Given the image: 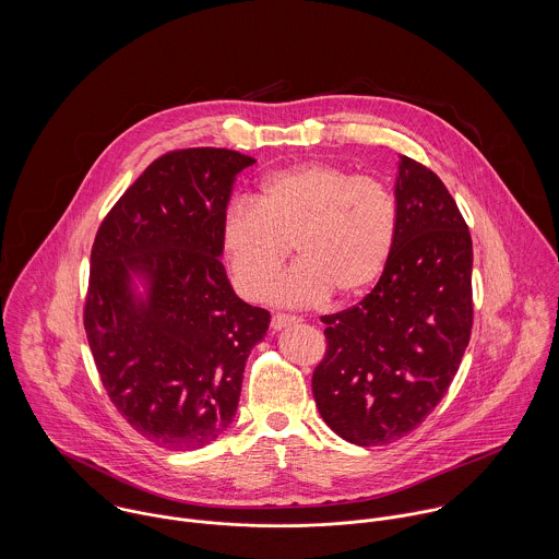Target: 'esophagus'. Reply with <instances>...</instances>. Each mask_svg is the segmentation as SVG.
Listing matches in <instances>:
<instances>
[{
  "label": "esophagus",
  "mask_w": 559,
  "mask_h": 559,
  "mask_svg": "<svg viewBox=\"0 0 559 559\" xmlns=\"http://www.w3.org/2000/svg\"><path fill=\"white\" fill-rule=\"evenodd\" d=\"M301 319H297V317H290V314H275L273 319H271V326L275 329V331H280V329H284V326H290V324H297Z\"/></svg>",
  "instance_id": "obj_1"
}]
</instances>
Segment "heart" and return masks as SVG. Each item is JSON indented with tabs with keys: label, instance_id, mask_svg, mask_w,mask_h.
Segmentation results:
<instances>
[{
	"label": "heart",
	"instance_id": "1",
	"mask_svg": "<svg viewBox=\"0 0 559 559\" xmlns=\"http://www.w3.org/2000/svg\"><path fill=\"white\" fill-rule=\"evenodd\" d=\"M396 204L370 176L333 163H304L269 174L255 202L230 204L222 245L240 293L264 299L293 253L297 266L277 284L288 306L324 301L331 293L355 299L390 264L396 242Z\"/></svg>",
	"mask_w": 559,
	"mask_h": 559
}]
</instances>
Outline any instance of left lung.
Wrapping results in <instances>:
<instances>
[{"mask_svg": "<svg viewBox=\"0 0 559 559\" xmlns=\"http://www.w3.org/2000/svg\"><path fill=\"white\" fill-rule=\"evenodd\" d=\"M396 242L357 306L322 317L326 350L312 377L324 424L348 443H394L445 396L472 337L469 228L426 165L400 157Z\"/></svg>", "mask_w": 559, "mask_h": 559, "instance_id": "8db88e82", "label": "left lung"}]
</instances>
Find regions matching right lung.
Wrapping results in <instances>:
<instances>
[{
	"label": "right lung",
	"instance_id": "right-lung-1",
	"mask_svg": "<svg viewBox=\"0 0 559 559\" xmlns=\"http://www.w3.org/2000/svg\"><path fill=\"white\" fill-rule=\"evenodd\" d=\"M253 163L226 148L163 155L92 245L83 326L98 377L118 413L163 450H198L233 424L245 361L271 322L235 295L222 264V219Z\"/></svg>",
	"mask_w": 559,
	"mask_h": 559
}]
</instances>
